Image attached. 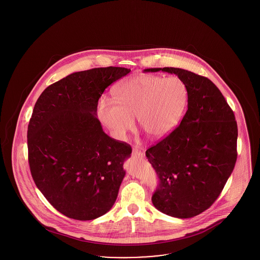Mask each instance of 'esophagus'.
Returning <instances> with one entry per match:
<instances>
[{
	"label": "esophagus",
	"instance_id": "esophagus-1",
	"mask_svg": "<svg viewBox=\"0 0 260 260\" xmlns=\"http://www.w3.org/2000/svg\"><path fill=\"white\" fill-rule=\"evenodd\" d=\"M133 156L138 157V158H142L143 157V152L138 150V149L134 148L133 149Z\"/></svg>",
	"mask_w": 260,
	"mask_h": 260
}]
</instances>
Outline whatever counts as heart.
Instances as JSON below:
<instances>
[{"label":"heart","instance_id":"1","mask_svg":"<svg viewBox=\"0 0 260 260\" xmlns=\"http://www.w3.org/2000/svg\"><path fill=\"white\" fill-rule=\"evenodd\" d=\"M114 101L102 99L100 121L119 139L136 126L151 138L170 135L179 124L188 99L186 85L177 77L140 74L121 82L113 90Z\"/></svg>","mask_w":260,"mask_h":260}]
</instances>
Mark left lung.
<instances>
[{
    "label": "left lung",
    "instance_id": "1",
    "mask_svg": "<svg viewBox=\"0 0 260 260\" xmlns=\"http://www.w3.org/2000/svg\"><path fill=\"white\" fill-rule=\"evenodd\" d=\"M175 74L188 90V109L173 132L145 155L159 176L152 196L162 213L190 218L218 198L237 160L238 126L234 112L206 77L180 68L145 69Z\"/></svg>",
    "mask_w": 260,
    "mask_h": 260
}]
</instances>
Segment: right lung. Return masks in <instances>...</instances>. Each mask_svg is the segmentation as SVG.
Masks as SVG:
<instances>
[{
	"label": "right lung",
	"mask_w": 260,
	"mask_h": 260,
	"mask_svg": "<svg viewBox=\"0 0 260 260\" xmlns=\"http://www.w3.org/2000/svg\"><path fill=\"white\" fill-rule=\"evenodd\" d=\"M129 72L113 66L76 72L47 87L34 106L27 132L31 174L69 218L95 219L117 199L132 147L103 132L96 111L105 88Z\"/></svg>",
	"instance_id": "1"
}]
</instances>
